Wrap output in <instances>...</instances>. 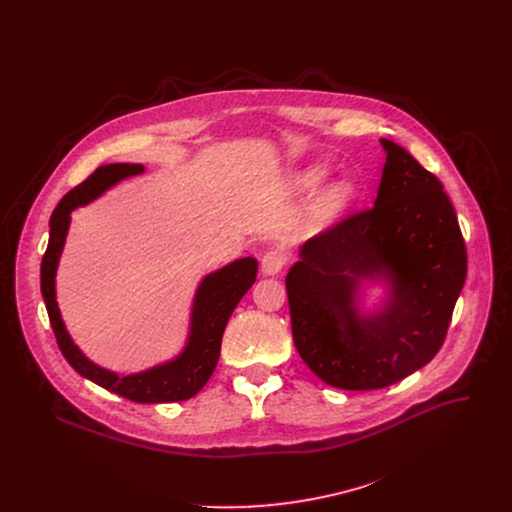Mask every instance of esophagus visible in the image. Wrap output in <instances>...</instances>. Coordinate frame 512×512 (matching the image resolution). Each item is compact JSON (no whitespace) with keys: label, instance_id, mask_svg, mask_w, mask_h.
<instances>
[{"label":"esophagus","instance_id":"esophagus-1","mask_svg":"<svg viewBox=\"0 0 512 512\" xmlns=\"http://www.w3.org/2000/svg\"><path fill=\"white\" fill-rule=\"evenodd\" d=\"M285 265V255L279 249H271L261 259V271L265 275H277Z\"/></svg>","mask_w":512,"mask_h":512}]
</instances>
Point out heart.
I'll return each instance as SVG.
<instances>
[{"label":"heart","mask_w":512,"mask_h":512,"mask_svg":"<svg viewBox=\"0 0 512 512\" xmlns=\"http://www.w3.org/2000/svg\"><path fill=\"white\" fill-rule=\"evenodd\" d=\"M330 174V168L326 164H310L302 168L296 176V190L300 194L314 192ZM356 196V184L348 178H338L324 186L310 206V221L314 225H326L346 210V206Z\"/></svg>","instance_id":"heart-1"}]
</instances>
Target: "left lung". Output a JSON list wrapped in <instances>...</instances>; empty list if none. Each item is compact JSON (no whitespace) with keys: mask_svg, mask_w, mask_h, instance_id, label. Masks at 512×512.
Instances as JSON below:
<instances>
[{"mask_svg":"<svg viewBox=\"0 0 512 512\" xmlns=\"http://www.w3.org/2000/svg\"><path fill=\"white\" fill-rule=\"evenodd\" d=\"M381 145L375 206L310 239L285 277L302 360L346 391L383 389L425 367L466 281V245L442 182L395 141ZM375 280L388 296L364 313L361 285Z\"/></svg>","mask_w":512,"mask_h":512,"instance_id":"8db88e82","label":"left lung"}]
</instances>
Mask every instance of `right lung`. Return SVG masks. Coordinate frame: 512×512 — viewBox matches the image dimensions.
I'll return each instance as SVG.
<instances>
[{
    "instance_id": "right-lung-1",
    "label": "right lung",
    "mask_w": 512,
    "mask_h": 512,
    "mask_svg": "<svg viewBox=\"0 0 512 512\" xmlns=\"http://www.w3.org/2000/svg\"><path fill=\"white\" fill-rule=\"evenodd\" d=\"M145 172L141 164H107L97 168L83 184L72 188L50 216V239L40 267V289L48 318L68 364L81 377L135 403H172L194 397L214 373L221 354L227 322L257 277V259L243 257L202 277L196 287L190 330L184 348L172 360L131 375L99 367L70 338L56 302V269L66 243L70 214L105 194L109 188Z\"/></svg>"
}]
</instances>
